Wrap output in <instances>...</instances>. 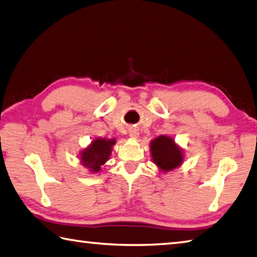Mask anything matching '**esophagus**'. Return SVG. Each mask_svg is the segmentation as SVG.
<instances>
[{
  "mask_svg": "<svg viewBox=\"0 0 257 257\" xmlns=\"http://www.w3.org/2000/svg\"><path fill=\"white\" fill-rule=\"evenodd\" d=\"M130 137L131 138H139V132L137 128H130Z\"/></svg>",
  "mask_w": 257,
  "mask_h": 257,
  "instance_id": "esophagus-1",
  "label": "esophagus"
}]
</instances>
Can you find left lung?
<instances>
[{"instance_id": "1", "label": "left lung", "mask_w": 257, "mask_h": 257, "mask_svg": "<svg viewBox=\"0 0 257 257\" xmlns=\"http://www.w3.org/2000/svg\"><path fill=\"white\" fill-rule=\"evenodd\" d=\"M151 153L154 163L164 171H170L182 162V153L173 140L168 137H159L151 142Z\"/></svg>"}]
</instances>
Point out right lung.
<instances>
[{
	"instance_id": "obj_1",
	"label": "right lung",
	"mask_w": 257,
	"mask_h": 257,
	"mask_svg": "<svg viewBox=\"0 0 257 257\" xmlns=\"http://www.w3.org/2000/svg\"><path fill=\"white\" fill-rule=\"evenodd\" d=\"M115 144L114 140L97 139L93 141L90 147L81 153V162L87 168H90L95 172L100 170V167L107 161L110 150Z\"/></svg>"
}]
</instances>
